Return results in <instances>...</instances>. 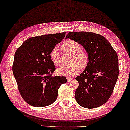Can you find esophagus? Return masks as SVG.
I'll return each mask as SVG.
<instances>
[{
	"label": "esophagus",
	"mask_w": 130,
	"mask_h": 130,
	"mask_svg": "<svg viewBox=\"0 0 130 130\" xmlns=\"http://www.w3.org/2000/svg\"><path fill=\"white\" fill-rule=\"evenodd\" d=\"M67 81L68 82V83H70L71 81H72L73 80L72 78H70V77H67Z\"/></svg>",
	"instance_id": "esophagus-1"
}]
</instances>
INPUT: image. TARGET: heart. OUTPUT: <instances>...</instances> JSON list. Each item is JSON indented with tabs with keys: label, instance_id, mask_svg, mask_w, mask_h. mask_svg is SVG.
<instances>
[{
	"label": "heart",
	"instance_id": "obj_1",
	"mask_svg": "<svg viewBox=\"0 0 130 130\" xmlns=\"http://www.w3.org/2000/svg\"><path fill=\"white\" fill-rule=\"evenodd\" d=\"M62 49L66 53L71 54L70 66H63L57 70L59 75L67 76L68 77L76 75L80 71L84 70L89 65V56L86 50L81 49V45L73 40H68L62 45ZM49 56L51 61L55 66L61 65V57L57 47H54L50 52Z\"/></svg>",
	"mask_w": 130,
	"mask_h": 130
}]
</instances>
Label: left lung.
<instances>
[{"mask_svg": "<svg viewBox=\"0 0 130 130\" xmlns=\"http://www.w3.org/2000/svg\"><path fill=\"white\" fill-rule=\"evenodd\" d=\"M81 44L89 56V63L76 77L79 85L75 99L81 107H99L109 99L119 75L117 53L104 36L90 32H70L66 36Z\"/></svg>", "mask_w": 130, "mask_h": 130, "instance_id": "obj_1", "label": "left lung"}]
</instances>
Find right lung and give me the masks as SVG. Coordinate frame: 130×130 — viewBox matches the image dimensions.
<instances>
[{
	"label": "right lung",
	"instance_id": "add662e5",
	"mask_svg": "<svg viewBox=\"0 0 130 130\" xmlns=\"http://www.w3.org/2000/svg\"><path fill=\"white\" fill-rule=\"evenodd\" d=\"M66 33L32 37L15 52L13 75L21 96L28 104L43 107L53 104L57 98L59 87L67 82L64 76H52L55 67L49 56Z\"/></svg>",
	"mask_w": 130,
	"mask_h": 130
}]
</instances>
